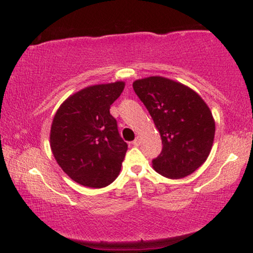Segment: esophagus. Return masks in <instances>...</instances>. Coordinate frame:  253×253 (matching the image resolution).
I'll return each instance as SVG.
<instances>
[{
  "label": "esophagus",
  "instance_id": "1",
  "mask_svg": "<svg viewBox=\"0 0 253 253\" xmlns=\"http://www.w3.org/2000/svg\"><path fill=\"white\" fill-rule=\"evenodd\" d=\"M140 138H139V136H136L135 138V140L133 141V145H134V146H139V145H140Z\"/></svg>",
  "mask_w": 253,
  "mask_h": 253
}]
</instances>
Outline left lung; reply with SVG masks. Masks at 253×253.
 <instances>
[{
  "instance_id": "obj_1",
  "label": "left lung",
  "mask_w": 253,
  "mask_h": 253,
  "mask_svg": "<svg viewBox=\"0 0 253 253\" xmlns=\"http://www.w3.org/2000/svg\"><path fill=\"white\" fill-rule=\"evenodd\" d=\"M133 89L153 119L163 144L152 167L162 176L179 179L207 161L215 121L203 98L188 85L162 76L133 82Z\"/></svg>"
}]
</instances>
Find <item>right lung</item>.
<instances>
[{"mask_svg":"<svg viewBox=\"0 0 253 253\" xmlns=\"http://www.w3.org/2000/svg\"><path fill=\"white\" fill-rule=\"evenodd\" d=\"M124 88V81L85 86L66 98L54 114L51 151L64 172L78 184L104 188L120 173L127 144L109 109Z\"/></svg>","mask_w":253,"mask_h":253,"instance_id":"obj_1","label":"right lung"}]
</instances>
